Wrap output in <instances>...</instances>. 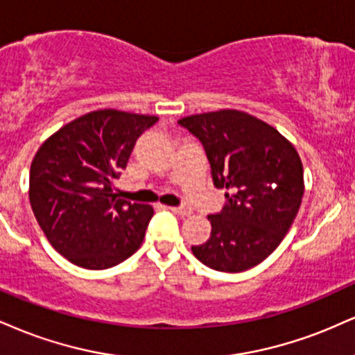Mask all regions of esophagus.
<instances>
[{
  "label": "esophagus",
  "mask_w": 355,
  "mask_h": 355,
  "mask_svg": "<svg viewBox=\"0 0 355 355\" xmlns=\"http://www.w3.org/2000/svg\"><path fill=\"white\" fill-rule=\"evenodd\" d=\"M168 210L175 213V215H180V216H190L193 210L189 207H168Z\"/></svg>",
  "instance_id": "obj_1"
}]
</instances>
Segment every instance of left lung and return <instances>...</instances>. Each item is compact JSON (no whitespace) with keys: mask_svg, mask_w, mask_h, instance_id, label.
Listing matches in <instances>:
<instances>
[{"mask_svg":"<svg viewBox=\"0 0 355 355\" xmlns=\"http://www.w3.org/2000/svg\"><path fill=\"white\" fill-rule=\"evenodd\" d=\"M178 123L203 144L213 183L232 190L223 210L208 216L210 240L191 251L211 270H250L279 246L300 211V153L275 127L243 110L195 114Z\"/></svg>","mask_w":355,"mask_h":355,"instance_id":"left-lung-1","label":"left lung"}]
</instances>
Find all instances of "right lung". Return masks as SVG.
<instances>
[{"mask_svg": "<svg viewBox=\"0 0 355 355\" xmlns=\"http://www.w3.org/2000/svg\"><path fill=\"white\" fill-rule=\"evenodd\" d=\"M157 115L101 109L74 119L34 155L29 202L42 233L58 253L85 270L122 263L142 245L150 205L114 193L137 137Z\"/></svg>", "mask_w": 355, "mask_h": 355, "instance_id": "obj_1", "label": "right lung"}]
</instances>
